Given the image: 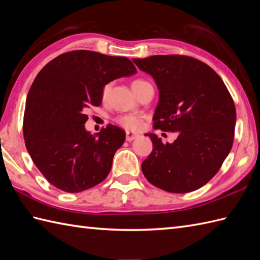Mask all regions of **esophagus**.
<instances>
[{"label": "esophagus", "mask_w": 260, "mask_h": 260, "mask_svg": "<svg viewBox=\"0 0 260 260\" xmlns=\"http://www.w3.org/2000/svg\"><path fill=\"white\" fill-rule=\"evenodd\" d=\"M138 137H139V136H138L137 134H132V132H130V131H126L125 132V139H126V141L135 140V139H137Z\"/></svg>", "instance_id": "34e87169"}]
</instances>
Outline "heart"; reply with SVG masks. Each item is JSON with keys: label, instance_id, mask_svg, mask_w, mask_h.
I'll use <instances>...</instances> for the list:
<instances>
[{"label": "heart", "instance_id": "1", "mask_svg": "<svg viewBox=\"0 0 260 260\" xmlns=\"http://www.w3.org/2000/svg\"><path fill=\"white\" fill-rule=\"evenodd\" d=\"M147 81L141 79H137L132 82V89H136L138 85H140L142 83H145ZM109 92V85H106L102 90V96L106 98ZM115 122L119 124L120 126H122L125 130H131V131H137L141 128L142 124V118L139 114H135V113H129V114H123V115H119V117L115 118Z\"/></svg>", "mask_w": 260, "mask_h": 260}]
</instances>
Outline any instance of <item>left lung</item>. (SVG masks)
<instances>
[{
    "label": "left lung",
    "instance_id": "8db88e82",
    "mask_svg": "<svg viewBox=\"0 0 260 260\" xmlns=\"http://www.w3.org/2000/svg\"><path fill=\"white\" fill-rule=\"evenodd\" d=\"M152 76L159 89L153 128L178 132L164 145L148 134L153 149L141 169L147 180L168 192L205 186L220 169L233 147L236 108L221 78L191 56L152 55L132 60Z\"/></svg>",
    "mask_w": 260,
    "mask_h": 260
}]
</instances>
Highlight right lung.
<instances>
[{
  "label": "right lung",
  "instance_id": "add662e5",
  "mask_svg": "<svg viewBox=\"0 0 260 260\" xmlns=\"http://www.w3.org/2000/svg\"><path fill=\"white\" fill-rule=\"evenodd\" d=\"M136 72L128 57L76 50L38 73L26 98L23 136L34 165L55 188L80 192L107 178L125 134L108 124L91 135L84 128L85 110L101 105L107 83Z\"/></svg>",
  "mask_w": 260,
  "mask_h": 260
}]
</instances>
